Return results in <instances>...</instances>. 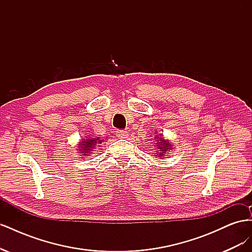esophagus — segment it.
<instances>
[{
	"label": "esophagus",
	"instance_id": "34e87169",
	"mask_svg": "<svg viewBox=\"0 0 252 252\" xmlns=\"http://www.w3.org/2000/svg\"><path fill=\"white\" fill-rule=\"evenodd\" d=\"M116 133L119 139H126L128 136V132L125 130H117Z\"/></svg>",
	"mask_w": 252,
	"mask_h": 252
}]
</instances>
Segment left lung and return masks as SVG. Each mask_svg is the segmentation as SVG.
<instances>
[{
  "instance_id": "1",
  "label": "left lung",
  "mask_w": 252,
  "mask_h": 252,
  "mask_svg": "<svg viewBox=\"0 0 252 252\" xmlns=\"http://www.w3.org/2000/svg\"><path fill=\"white\" fill-rule=\"evenodd\" d=\"M156 139H158L157 140L158 141V143H157L158 147L157 148H158V157H165L166 152H168L172 148V145L170 144V142L168 140H165L162 136V134L157 135Z\"/></svg>"
}]
</instances>
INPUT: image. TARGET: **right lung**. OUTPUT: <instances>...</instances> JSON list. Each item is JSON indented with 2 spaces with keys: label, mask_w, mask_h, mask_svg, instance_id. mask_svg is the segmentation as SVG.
Listing matches in <instances>:
<instances>
[{
  "label": "right lung",
  "mask_w": 252,
  "mask_h": 252,
  "mask_svg": "<svg viewBox=\"0 0 252 252\" xmlns=\"http://www.w3.org/2000/svg\"><path fill=\"white\" fill-rule=\"evenodd\" d=\"M102 143V140H100V138H94V139H82L80 145V154H82V156H88L91 155L90 152L93 151V149L96 146V144Z\"/></svg>",
  "instance_id": "1"
}]
</instances>
